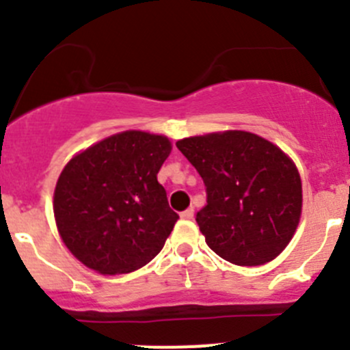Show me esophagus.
Wrapping results in <instances>:
<instances>
[{"label":"esophagus","instance_id":"34e87169","mask_svg":"<svg viewBox=\"0 0 350 350\" xmlns=\"http://www.w3.org/2000/svg\"><path fill=\"white\" fill-rule=\"evenodd\" d=\"M180 218L182 219H192V218H194V209H192V208L185 209L184 213H180Z\"/></svg>","mask_w":350,"mask_h":350}]
</instances>
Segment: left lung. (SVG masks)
<instances>
[{
  "mask_svg": "<svg viewBox=\"0 0 350 350\" xmlns=\"http://www.w3.org/2000/svg\"><path fill=\"white\" fill-rule=\"evenodd\" d=\"M208 192L196 221L206 244L239 266L273 261L294 237L302 213V182L287 152L245 131L177 141Z\"/></svg>",
  "mask_w": 350,
  "mask_h": 350,
  "instance_id": "obj_1",
  "label": "left lung"
}]
</instances>
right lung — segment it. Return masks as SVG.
I'll return each instance as SVG.
<instances>
[{
  "label": "right lung",
  "mask_w": 350,
  "mask_h": 350,
  "mask_svg": "<svg viewBox=\"0 0 350 350\" xmlns=\"http://www.w3.org/2000/svg\"><path fill=\"white\" fill-rule=\"evenodd\" d=\"M172 152L166 135L113 134L72 156L53 196L58 234L79 261L101 275L148 265L178 215L156 175Z\"/></svg>",
  "instance_id": "obj_1"
}]
</instances>
